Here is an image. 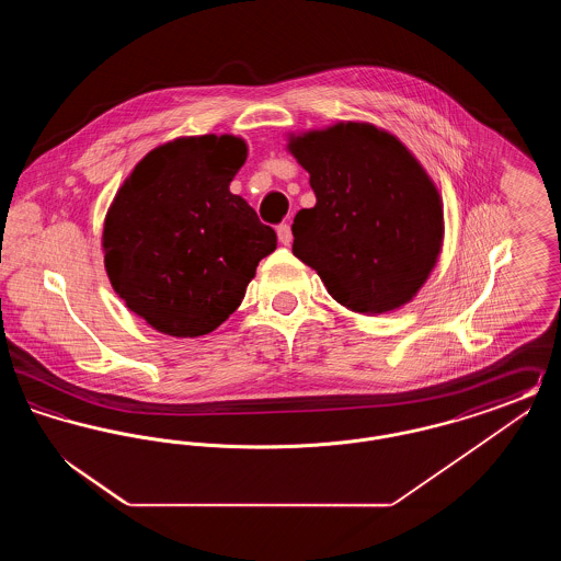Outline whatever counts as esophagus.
Returning <instances> with one entry per match:
<instances>
[{
    "instance_id": "1",
    "label": "esophagus",
    "mask_w": 561,
    "mask_h": 561,
    "mask_svg": "<svg viewBox=\"0 0 561 561\" xmlns=\"http://www.w3.org/2000/svg\"><path fill=\"white\" fill-rule=\"evenodd\" d=\"M277 238H279V241H282L284 245H290V243H293V229H290L288 222H282V225L277 227Z\"/></svg>"
}]
</instances>
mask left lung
Instances as JSON below:
<instances>
[{
    "label": "left lung",
    "mask_w": 561,
    "mask_h": 561,
    "mask_svg": "<svg viewBox=\"0 0 561 561\" xmlns=\"http://www.w3.org/2000/svg\"><path fill=\"white\" fill-rule=\"evenodd\" d=\"M318 202L294 216L293 252L343 307L364 316L410 302L444 241L442 197L393 134L341 122L290 136Z\"/></svg>",
    "instance_id": "8db88e82"
}]
</instances>
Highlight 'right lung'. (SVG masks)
Masks as SVG:
<instances>
[{
    "label": "right lung",
    "mask_w": 561,
    "mask_h": 561,
    "mask_svg": "<svg viewBox=\"0 0 561 561\" xmlns=\"http://www.w3.org/2000/svg\"><path fill=\"white\" fill-rule=\"evenodd\" d=\"M248 158L238 136H187L136 163L103 229L113 290L158 332L195 339L238 307L261 259L277 248L229 183Z\"/></svg>",
    "instance_id": "obj_1"
}]
</instances>
